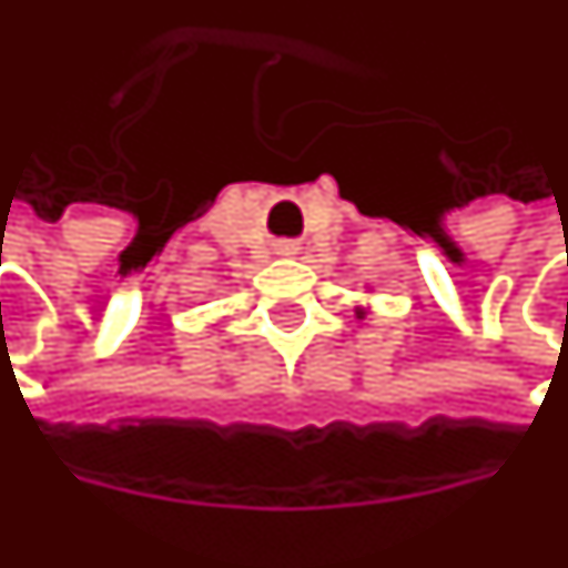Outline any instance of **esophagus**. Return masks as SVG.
Returning a JSON list of instances; mask_svg holds the SVG:
<instances>
[{"mask_svg":"<svg viewBox=\"0 0 568 568\" xmlns=\"http://www.w3.org/2000/svg\"><path fill=\"white\" fill-rule=\"evenodd\" d=\"M280 248H283L285 255H292V252H297V245H295V243H283V245H280Z\"/></svg>","mask_w":568,"mask_h":568,"instance_id":"1","label":"esophagus"}]
</instances>
